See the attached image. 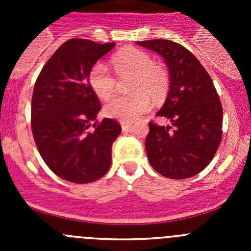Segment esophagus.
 Returning a JSON list of instances; mask_svg holds the SVG:
<instances>
[{
  "label": "esophagus",
  "mask_w": 251,
  "mask_h": 251,
  "mask_svg": "<svg viewBox=\"0 0 251 251\" xmlns=\"http://www.w3.org/2000/svg\"><path fill=\"white\" fill-rule=\"evenodd\" d=\"M121 126L123 132H128V130H130V128H132V123H126V122H122Z\"/></svg>",
  "instance_id": "esophagus-1"
}]
</instances>
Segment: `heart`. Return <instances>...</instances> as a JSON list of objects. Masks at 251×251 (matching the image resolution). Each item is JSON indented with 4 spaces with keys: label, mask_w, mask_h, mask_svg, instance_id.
<instances>
[{
    "label": "heart",
    "mask_w": 251,
    "mask_h": 251,
    "mask_svg": "<svg viewBox=\"0 0 251 251\" xmlns=\"http://www.w3.org/2000/svg\"><path fill=\"white\" fill-rule=\"evenodd\" d=\"M112 64L118 76L130 75L128 90L132 93L117 95L104 106L108 118L130 123L145 114L153 99L165 97L170 86V76L163 66L153 64L152 57L137 48H127L113 55ZM90 88L100 99H108L114 93L117 80L108 66L95 63L88 75Z\"/></svg>",
    "instance_id": "heart-1"
}]
</instances>
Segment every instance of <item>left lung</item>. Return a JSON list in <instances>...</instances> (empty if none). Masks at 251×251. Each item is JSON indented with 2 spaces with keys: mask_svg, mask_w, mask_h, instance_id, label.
I'll use <instances>...</instances> for the list:
<instances>
[{
  "mask_svg": "<svg viewBox=\"0 0 251 251\" xmlns=\"http://www.w3.org/2000/svg\"><path fill=\"white\" fill-rule=\"evenodd\" d=\"M165 59L170 90L157 112L171 126L150 123L148 161L162 176L183 179L200 174L214 158L223 136V106L212 79L192 52L170 40L137 41Z\"/></svg>",
  "mask_w": 251,
  "mask_h": 251,
  "instance_id": "obj_1",
  "label": "left lung"
}]
</instances>
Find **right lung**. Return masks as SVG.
I'll return each mask as SVG.
<instances>
[{
    "label": "right lung",
    "mask_w": 251,
    "mask_h": 251,
    "mask_svg": "<svg viewBox=\"0 0 251 251\" xmlns=\"http://www.w3.org/2000/svg\"><path fill=\"white\" fill-rule=\"evenodd\" d=\"M114 43L72 39L40 72L31 101L35 143L48 167L74 183L101 178L112 165V145L122 127L104 118L90 132L101 105L88 81L90 69Z\"/></svg>",
    "instance_id": "add662e5"
}]
</instances>
